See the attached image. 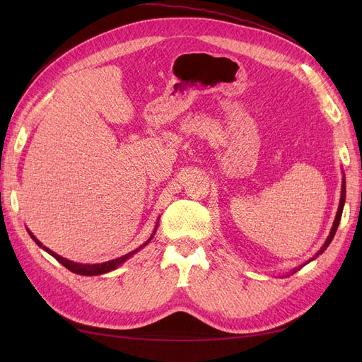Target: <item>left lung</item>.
Returning a JSON list of instances; mask_svg holds the SVG:
<instances>
[{
    "instance_id": "left-lung-1",
    "label": "left lung",
    "mask_w": 362,
    "mask_h": 362,
    "mask_svg": "<svg viewBox=\"0 0 362 362\" xmlns=\"http://www.w3.org/2000/svg\"><path fill=\"white\" fill-rule=\"evenodd\" d=\"M344 202H346V178L343 177V181H341V196H339V204H338V211H337V214H335V221H334V223H332V228H331V233H329V235H327V238H326V242L323 243V246L320 247V250L317 252V254L310 259V261H306L305 264H308V262H311L313 259H315L317 257H319L320 254H323V252L326 250V247L331 245V242H332V238H334V235H335V233H337V228H338V225H339V221H341V214H343V206H344ZM303 264V266H305ZM303 266H300V267H296V269H293V272H291V275L293 273H296L298 272L299 269H302ZM288 276V275H287Z\"/></svg>"
}]
</instances>
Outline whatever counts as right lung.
I'll list each match as a JSON object with an SVG mask.
<instances>
[{
	"instance_id": "1",
	"label": "right lung",
	"mask_w": 362,
	"mask_h": 362,
	"mask_svg": "<svg viewBox=\"0 0 362 362\" xmlns=\"http://www.w3.org/2000/svg\"><path fill=\"white\" fill-rule=\"evenodd\" d=\"M158 221H160V217H158ZM158 221H157V223H156L154 231H152L151 237L146 240V242H145L144 245L139 246V247H137V249H134V250L128 252V254H125V255H122V257H119V258L112 259V261L101 262V264H83V262H75V261H71V259L63 258V257H60L59 254H56V252H52L51 249H48L47 246H43V245L39 242V240L30 233V229H27V231H28L30 237H31L33 240H35L37 246H40L43 250H47L51 257L56 258V259L60 262V264H63V266L66 267L68 270H71V272L76 273V275H83V276H96V275H104V273H108V272H112V270L117 269L120 264H124V262H125L127 259H129V258L133 257L134 254H137V252H139L140 249H144V247L151 242L152 237L156 235V233H157V228H158Z\"/></svg>"
}]
</instances>
